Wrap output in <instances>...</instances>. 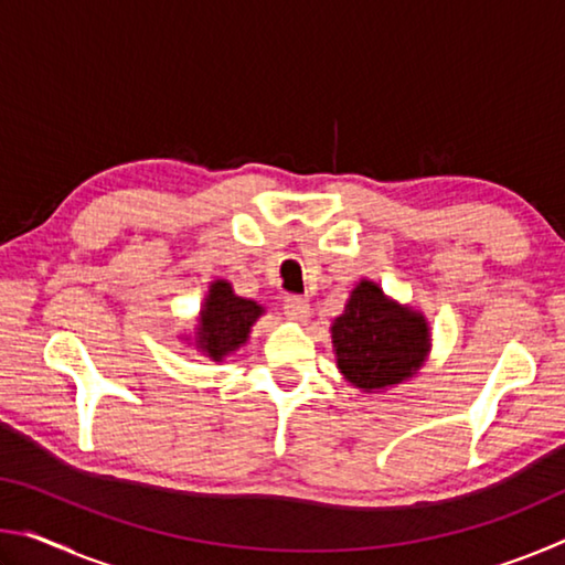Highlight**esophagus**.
I'll list each match as a JSON object with an SVG mask.
<instances>
[{
    "label": "esophagus",
    "mask_w": 565,
    "mask_h": 565,
    "mask_svg": "<svg viewBox=\"0 0 565 565\" xmlns=\"http://www.w3.org/2000/svg\"><path fill=\"white\" fill-rule=\"evenodd\" d=\"M284 313L294 321H303L306 317H309V301L301 299V296H286Z\"/></svg>",
    "instance_id": "34e87169"
}]
</instances>
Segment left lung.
Segmentation results:
<instances>
[{"mask_svg": "<svg viewBox=\"0 0 565 565\" xmlns=\"http://www.w3.org/2000/svg\"><path fill=\"white\" fill-rule=\"evenodd\" d=\"M331 339L341 374L363 391L401 384L428 351L424 317L388 301L374 281H361L351 291Z\"/></svg>", "mask_w": 565, "mask_h": 565, "instance_id": "obj_1", "label": "left lung"}]
</instances>
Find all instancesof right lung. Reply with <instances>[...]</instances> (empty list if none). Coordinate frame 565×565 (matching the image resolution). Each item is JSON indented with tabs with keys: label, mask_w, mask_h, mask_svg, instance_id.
<instances>
[{
	"label": "right lung",
	"mask_w": 565,
	"mask_h": 565,
	"mask_svg": "<svg viewBox=\"0 0 565 565\" xmlns=\"http://www.w3.org/2000/svg\"><path fill=\"white\" fill-rule=\"evenodd\" d=\"M259 317V303L236 296L226 281H214L204 301L202 319H199L196 347L214 361H222L226 353L236 351L248 339V329Z\"/></svg>",
	"instance_id": "obj_1"
}]
</instances>
